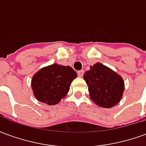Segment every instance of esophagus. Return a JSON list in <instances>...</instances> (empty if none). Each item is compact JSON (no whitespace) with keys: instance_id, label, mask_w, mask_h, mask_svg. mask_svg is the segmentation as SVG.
Returning <instances> with one entry per match:
<instances>
[{"instance_id":"34e87169","label":"esophagus","mask_w":146,"mask_h":146,"mask_svg":"<svg viewBox=\"0 0 146 146\" xmlns=\"http://www.w3.org/2000/svg\"><path fill=\"white\" fill-rule=\"evenodd\" d=\"M77 74H78V76H79L80 77L83 76V75H84V70H80V71H78V72H77Z\"/></svg>"}]
</instances>
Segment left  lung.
Here are the masks:
<instances>
[{
	"label": "left lung",
	"instance_id": "obj_1",
	"mask_svg": "<svg viewBox=\"0 0 146 146\" xmlns=\"http://www.w3.org/2000/svg\"><path fill=\"white\" fill-rule=\"evenodd\" d=\"M90 98L95 104L111 108L119 102L124 91L121 76L102 63L97 62L84 74Z\"/></svg>",
	"mask_w": 146,
	"mask_h": 146
}]
</instances>
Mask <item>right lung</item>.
Returning a JSON list of instances; mask_svg holds the SVG:
<instances>
[{
    "label": "right lung",
    "instance_id": "obj_1",
    "mask_svg": "<svg viewBox=\"0 0 146 146\" xmlns=\"http://www.w3.org/2000/svg\"><path fill=\"white\" fill-rule=\"evenodd\" d=\"M76 76V72L69 66L53 64L44 67L32 78L33 95L38 101L49 106L58 104L67 95Z\"/></svg>",
    "mask_w": 146,
    "mask_h": 146
}]
</instances>
